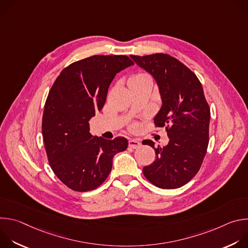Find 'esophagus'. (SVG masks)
<instances>
[{
	"label": "esophagus",
	"mask_w": 248,
	"mask_h": 248,
	"mask_svg": "<svg viewBox=\"0 0 248 248\" xmlns=\"http://www.w3.org/2000/svg\"><path fill=\"white\" fill-rule=\"evenodd\" d=\"M141 145L140 141L139 140H136V139H129L128 141V146L130 148H133V149H136V148H139Z\"/></svg>",
	"instance_id": "34e87169"
}]
</instances>
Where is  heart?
Instances as JSON below:
<instances>
[{"label":"heart","mask_w":248,"mask_h":248,"mask_svg":"<svg viewBox=\"0 0 248 248\" xmlns=\"http://www.w3.org/2000/svg\"><path fill=\"white\" fill-rule=\"evenodd\" d=\"M148 78V77L146 75H143V74H137V75L133 76L131 79H134V78Z\"/></svg>","instance_id":"1"}]
</instances>
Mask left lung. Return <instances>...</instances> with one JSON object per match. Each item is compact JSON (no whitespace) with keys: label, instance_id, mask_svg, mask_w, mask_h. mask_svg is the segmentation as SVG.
I'll return each instance as SVG.
<instances>
[{"label":"left lung","instance_id":"8db88e82","mask_svg":"<svg viewBox=\"0 0 248 248\" xmlns=\"http://www.w3.org/2000/svg\"><path fill=\"white\" fill-rule=\"evenodd\" d=\"M155 79L162 106L156 126L168 125L169 143L155 148V161L143 168L145 178L163 189L179 188L199 170L209 142L210 109L197 77L183 62L167 54L130 56Z\"/></svg>","mask_w":248,"mask_h":248}]
</instances>
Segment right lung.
Here are the masks:
<instances>
[{
    "mask_svg": "<svg viewBox=\"0 0 248 248\" xmlns=\"http://www.w3.org/2000/svg\"><path fill=\"white\" fill-rule=\"evenodd\" d=\"M126 56H92L62 70L44 107L42 133L55 174L70 189L89 191L108 178L114 156L127 148L124 137L93 136L89 121L104 107L108 89L121 70L132 65Z\"/></svg>",
    "mask_w": 248,
    "mask_h": 248,
    "instance_id": "1",
    "label": "right lung"
}]
</instances>
